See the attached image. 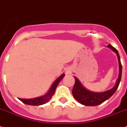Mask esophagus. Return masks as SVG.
<instances>
[{"label": "esophagus", "instance_id": "esophagus-1", "mask_svg": "<svg viewBox=\"0 0 127 127\" xmlns=\"http://www.w3.org/2000/svg\"><path fill=\"white\" fill-rule=\"evenodd\" d=\"M66 73H70V71H69V70H67L66 71Z\"/></svg>", "mask_w": 127, "mask_h": 127}]
</instances>
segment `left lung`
Returning <instances> with one entry per match:
<instances>
[{
	"label": "left lung",
	"instance_id": "1",
	"mask_svg": "<svg viewBox=\"0 0 127 127\" xmlns=\"http://www.w3.org/2000/svg\"><path fill=\"white\" fill-rule=\"evenodd\" d=\"M107 47L116 53L118 58V64H119V74H118V77L116 80V83L113 87L108 91L101 92H92V91H89L88 89L84 87L79 80L78 79L76 76H74L75 83L73 91H72V94L74 98L82 104L87 106H94L100 104L104 102L105 100H108L109 98H110L116 92L118 87L119 86L120 82L122 78V66L121 64L119 53L117 50L111 44H109Z\"/></svg>",
	"mask_w": 127,
	"mask_h": 127
}]
</instances>
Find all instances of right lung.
Instances as JSON below:
<instances>
[{"label": "right lung", "mask_w": 127, "mask_h": 127, "mask_svg": "<svg viewBox=\"0 0 127 127\" xmlns=\"http://www.w3.org/2000/svg\"><path fill=\"white\" fill-rule=\"evenodd\" d=\"M64 76V73H63L61 76H59L53 82V83L52 84L51 88L48 91V92L44 95H43L36 97L35 98H32V99H21V98H19V99L21 101H22L23 103L28 105H31V106H40V105H42L47 103L52 98V95H53L54 92H55L56 89L58 84H59L60 81L63 78Z\"/></svg>", "instance_id": "1"}]
</instances>
